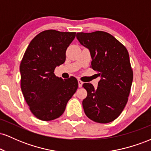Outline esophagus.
Here are the masks:
<instances>
[{
    "instance_id": "obj_1",
    "label": "esophagus",
    "mask_w": 151,
    "mask_h": 151,
    "mask_svg": "<svg viewBox=\"0 0 151 151\" xmlns=\"http://www.w3.org/2000/svg\"><path fill=\"white\" fill-rule=\"evenodd\" d=\"M82 84H83V82L82 81H81V80H78V86H79V87L80 88V87H81V86H82Z\"/></svg>"
}]
</instances>
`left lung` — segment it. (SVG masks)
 <instances>
[{
    "mask_svg": "<svg viewBox=\"0 0 151 151\" xmlns=\"http://www.w3.org/2000/svg\"><path fill=\"white\" fill-rule=\"evenodd\" d=\"M77 38L89 50L91 67L101 78L96 89L90 83L83 84L87 91L82 101L84 113L95 122H111L123 111L131 91L133 71L129 52L114 36L103 31L78 32Z\"/></svg>",
    "mask_w": 151,
    "mask_h": 151,
    "instance_id": "obj_1",
    "label": "left lung"
}]
</instances>
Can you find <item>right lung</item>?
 Instances as JSON below:
<instances>
[{
  "label": "right lung",
  "instance_id": "add662e5",
  "mask_svg": "<svg viewBox=\"0 0 151 151\" xmlns=\"http://www.w3.org/2000/svg\"><path fill=\"white\" fill-rule=\"evenodd\" d=\"M76 32L43 31L32 40L20 63L24 98L32 114L42 121L58 119L78 88L73 77L63 79L54 70L66 60V50Z\"/></svg>",
  "mask_w": 151,
  "mask_h": 151
}]
</instances>
